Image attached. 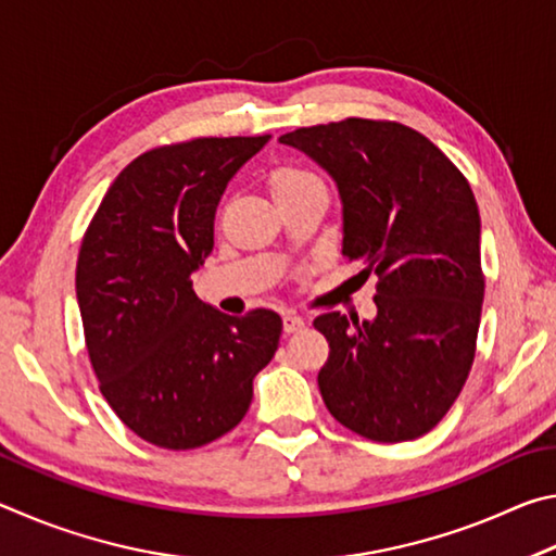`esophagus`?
Segmentation results:
<instances>
[{
  "label": "esophagus",
  "instance_id": "obj_1",
  "mask_svg": "<svg viewBox=\"0 0 556 556\" xmlns=\"http://www.w3.org/2000/svg\"><path fill=\"white\" fill-rule=\"evenodd\" d=\"M304 328V318L296 314H285V333H296Z\"/></svg>",
  "mask_w": 556,
  "mask_h": 556
}]
</instances>
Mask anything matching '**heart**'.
Segmentation results:
<instances>
[{"label":"heart","instance_id":"obj_1","mask_svg":"<svg viewBox=\"0 0 556 556\" xmlns=\"http://www.w3.org/2000/svg\"><path fill=\"white\" fill-rule=\"evenodd\" d=\"M308 188H326L324 178L314 174L312 168L299 164H279L269 172V191L275 195V201L285 199V195L308 191Z\"/></svg>","mask_w":556,"mask_h":556}]
</instances>
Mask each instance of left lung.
<instances>
[{
	"label": "left lung",
	"instance_id": "obj_1",
	"mask_svg": "<svg viewBox=\"0 0 556 556\" xmlns=\"http://www.w3.org/2000/svg\"><path fill=\"white\" fill-rule=\"evenodd\" d=\"M333 176L343 257L378 275V316L314 318L328 341V412L382 444L434 429L473 365L485 279L481 215L466 176L417 129L348 117L279 137Z\"/></svg>",
	"mask_w": 556,
	"mask_h": 556
}]
</instances>
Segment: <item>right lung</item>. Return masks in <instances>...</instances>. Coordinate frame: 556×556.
Returning a JSON list of instances; mask_svg holds the SVG:
<instances>
[{
	"label": "right lung",
	"instance_id": "add662e5",
	"mask_svg": "<svg viewBox=\"0 0 556 556\" xmlns=\"http://www.w3.org/2000/svg\"><path fill=\"white\" fill-rule=\"evenodd\" d=\"M262 137H199L139 154L83 235L75 294L90 365L122 425L188 451L242 421L252 380L275 357L281 318L228 316L195 296L215 208Z\"/></svg>",
	"mask_w": 556,
	"mask_h": 556
}]
</instances>
